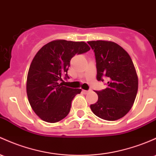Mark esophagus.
Wrapping results in <instances>:
<instances>
[{
	"instance_id": "1",
	"label": "esophagus",
	"mask_w": 156,
	"mask_h": 156,
	"mask_svg": "<svg viewBox=\"0 0 156 156\" xmlns=\"http://www.w3.org/2000/svg\"><path fill=\"white\" fill-rule=\"evenodd\" d=\"M91 92V90H83V92L84 94H87V93H89V92Z\"/></svg>"
}]
</instances>
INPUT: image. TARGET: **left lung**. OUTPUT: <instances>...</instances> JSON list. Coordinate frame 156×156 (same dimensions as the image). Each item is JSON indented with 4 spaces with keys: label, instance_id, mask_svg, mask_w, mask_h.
<instances>
[{
    "label": "left lung",
    "instance_id": "1",
    "mask_svg": "<svg viewBox=\"0 0 156 156\" xmlns=\"http://www.w3.org/2000/svg\"><path fill=\"white\" fill-rule=\"evenodd\" d=\"M87 43L95 52L97 80L108 79L107 88L95 92L98 99L90 108L101 119L116 121L130 110L136 98L138 80L134 64L126 51L116 43L107 41Z\"/></svg>",
    "mask_w": 156,
    "mask_h": 156
}]
</instances>
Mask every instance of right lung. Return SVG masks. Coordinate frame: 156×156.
Here are the masks:
<instances>
[{"label": "right lung", "instance_id": "right-lung-1", "mask_svg": "<svg viewBox=\"0 0 156 156\" xmlns=\"http://www.w3.org/2000/svg\"><path fill=\"white\" fill-rule=\"evenodd\" d=\"M90 49L83 41L55 40L48 43L37 52L31 63L27 81L29 102L43 121L55 123L69 114L73 99L81 89L65 87L69 78L67 71L72 58Z\"/></svg>", "mask_w": 156, "mask_h": 156}]
</instances>
